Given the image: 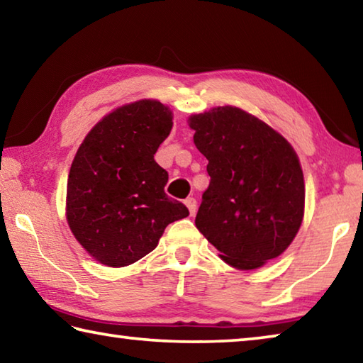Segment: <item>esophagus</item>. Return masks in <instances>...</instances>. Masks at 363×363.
<instances>
[{
  "label": "esophagus",
  "instance_id": "obj_1",
  "mask_svg": "<svg viewBox=\"0 0 363 363\" xmlns=\"http://www.w3.org/2000/svg\"><path fill=\"white\" fill-rule=\"evenodd\" d=\"M186 206L189 208L190 216H194L195 211H196V200L194 199V196H190V199H187V200H186Z\"/></svg>",
  "mask_w": 363,
  "mask_h": 363
}]
</instances>
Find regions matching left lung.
<instances>
[{"instance_id": "8db88e82", "label": "left lung", "mask_w": 363, "mask_h": 363, "mask_svg": "<svg viewBox=\"0 0 363 363\" xmlns=\"http://www.w3.org/2000/svg\"><path fill=\"white\" fill-rule=\"evenodd\" d=\"M189 125L211 177L196 229L232 267L257 269L280 256L304 214L296 152L277 131L237 107L194 115Z\"/></svg>"}]
</instances>
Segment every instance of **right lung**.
<instances>
[{"label": "right lung", "mask_w": 363, "mask_h": 363, "mask_svg": "<svg viewBox=\"0 0 363 363\" xmlns=\"http://www.w3.org/2000/svg\"><path fill=\"white\" fill-rule=\"evenodd\" d=\"M173 128L158 101L116 108L84 138L67 182V220L97 261L123 267L155 250L167 225L187 218L164 194L168 173L153 160Z\"/></svg>", "instance_id": "1"}]
</instances>
